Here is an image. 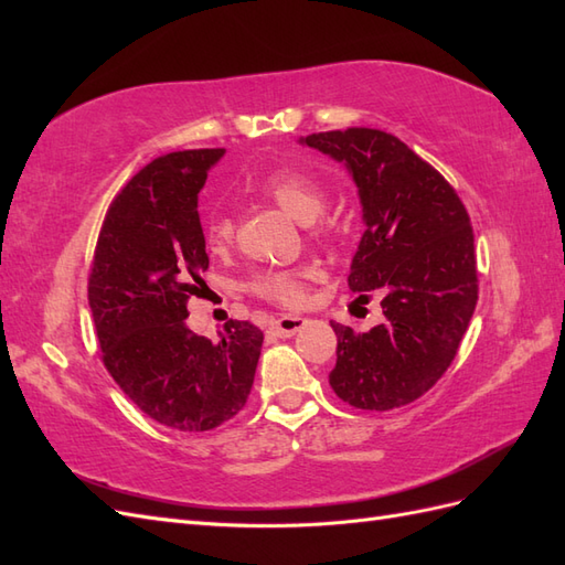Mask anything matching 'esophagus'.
<instances>
[{
  "label": "esophagus",
  "mask_w": 565,
  "mask_h": 565,
  "mask_svg": "<svg viewBox=\"0 0 565 565\" xmlns=\"http://www.w3.org/2000/svg\"><path fill=\"white\" fill-rule=\"evenodd\" d=\"M303 318L299 316H280L276 320H270L268 324V332L273 337H280V339H287V337H295L301 328H303Z\"/></svg>",
  "instance_id": "esophagus-1"
}]
</instances>
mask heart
Instances as JSON below:
<instances>
[{"instance_id":"heart-1","label":"heart","mask_w":565,"mask_h":565,"mask_svg":"<svg viewBox=\"0 0 565 565\" xmlns=\"http://www.w3.org/2000/svg\"><path fill=\"white\" fill-rule=\"evenodd\" d=\"M262 193L292 214L301 224H311L320 216L324 207V188L311 174L299 172V169H278L262 181ZM233 218L224 212L210 214L204 218L202 237L204 245L212 252L226 249L233 241ZM316 276L313 266H303L295 270H262L254 273L247 287L256 297L276 301L282 306H301L309 297L306 280Z\"/></svg>"}]
</instances>
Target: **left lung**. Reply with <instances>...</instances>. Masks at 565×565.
Instances as JSON below:
<instances>
[{
  "label": "left lung",
  "instance_id": "1",
  "mask_svg": "<svg viewBox=\"0 0 565 565\" xmlns=\"http://www.w3.org/2000/svg\"><path fill=\"white\" fill-rule=\"evenodd\" d=\"M303 146L344 162L365 233L349 287L382 299L370 332L332 322L337 365L330 386L361 409H393L424 396L455 361L478 301L473 231L455 188L393 134L349 127Z\"/></svg>",
  "mask_w": 565,
  "mask_h": 565
}]
</instances>
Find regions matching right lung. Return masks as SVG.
I'll list each match as a JSON object with an SVG mask.
<instances>
[{"label":"right lung","mask_w":565,"mask_h":565,"mask_svg":"<svg viewBox=\"0 0 565 565\" xmlns=\"http://www.w3.org/2000/svg\"><path fill=\"white\" fill-rule=\"evenodd\" d=\"M224 152H169L131 177L110 202L89 273L110 377L150 419L188 434L241 413L264 344L247 320H228L218 341L185 324V303L210 266L198 193Z\"/></svg>","instance_id":"add662e5"}]
</instances>
